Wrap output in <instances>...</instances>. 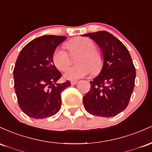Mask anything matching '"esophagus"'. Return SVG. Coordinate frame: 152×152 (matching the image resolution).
I'll list each match as a JSON object with an SVG mask.
<instances>
[{
  "mask_svg": "<svg viewBox=\"0 0 152 152\" xmlns=\"http://www.w3.org/2000/svg\"><path fill=\"white\" fill-rule=\"evenodd\" d=\"M77 83V81H75V80H74V81H71V85H76Z\"/></svg>",
  "mask_w": 152,
  "mask_h": 152,
  "instance_id": "1",
  "label": "esophagus"
}]
</instances>
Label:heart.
Listing matches in <instances>:
<instances>
[{
    "label": "heart",
    "instance_id": "1",
    "mask_svg": "<svg viewBox=\"0 0 152 152\" xmlns=\"http://www.w3.org/2000/svg\"><path fill=\"white\" fill-rule=\"evenodd\" d=\"M71 54L80 52L75 67L69 68L65 72L64 77L69 80H76L93 73L97 75L101 71L104 64V57L100 51L95 48L93 40L88 37H79L72 39L66 44ZM54 64L58 69L64 71L70 64L69 54L62 47H57L52 54Z\"/></svg>",
    "mask_w": 152,
    "mask_h": 152
}]
</instances>
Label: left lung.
Returning a JSON list of instances; mask_svg holds the SVG:
<instances>
[{
    "instance_id": "8db88e82",
    "label": "left lung",
    "mask_w": 152,
    "mask_h": 152,
    "mask_svg": "<svg viewBox=\"0 0 152 152\" xmlns=\"http://www.w3.org/2000/svg\"><path fill=\"white\" fill-rule=\"evenodd\" d=\"M83 36L98 44L104 57L100 74L90 81V91L83 97L85 110L97 116H115L127 107L135 85L132 59L124 44L108 31Z\"/></svg>"
}]
</instances>
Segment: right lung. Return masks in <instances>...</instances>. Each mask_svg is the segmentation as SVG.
<instances>
[{
  "mask_svg": "<svg viewBox=\"0 0 152 152\" xmlns=\"http://www.w3.org/2000/svg\"><path fill=\"white\" fill-rule=\"evenodd\" d=\"M67 37L45 35L21 49L13 69L18 105L28 116L39 119L55 115L61 108V93L70 82L57 83L62 74L54 66V49Z\"/></svg>",
  "mask_w": 152,
  "mask_h": 152,
  "instance_id": "obj_1",
  "label": "right lung"
}]
</instances>
